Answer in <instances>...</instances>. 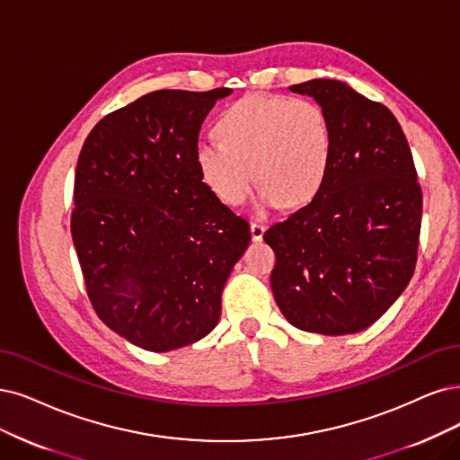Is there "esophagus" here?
Segmentation results:
<instances>
[{"mask_svg":"<svg viewBox=\"0 0 460 460\" xmlns=\"http://www.w3.org/2000/svg\"><path fill=\"white\" fill-rule=\"evenodd\" d=\"M250 231H252V241H261L263 233H265V226L258 224V221H253V224L250 226Z\"/></svg>","mask_w":460,"mask_h":460,"instance_id":"34e87169","label":"esophagus"}]
</instances>
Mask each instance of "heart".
I'll return each mask as SVG.
<instances>
[{"label": "heart", "instance_id": "heart-1", "mask_svg": "<svg viewBox=\"0 0 460 460\" xmlns=\"http://www.w3.org/2000/svg\"><path fill=\"white\" fill-rule=\"evenodd\" d=\"M216 130L221 140L197 146V166L212 193L231 207L246 200L256 178L265 202L299 207L328 176L333 136L313 100L250 94L221 113Z\"/></svg>", "mask_w": 460, "mask_h": 460}]
</instances>
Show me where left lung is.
<instances>
[{"instance_id":"8db88e82","label":"left lung","mask_w":460,"mask_h":460,"mask_svg":"<svg viewBox=\"0 0 460 460\" xmlns=\"http://www.w3.org/2000/svg\"><path fill=\"white\" fill-rule=\"evenodd\" d=\"M290 91L324 110L333 157L314 199L263 234L277 256L270 288L292 326L356 333L377 322L413 277L422 216L417 168L381 102L335 79Z\"/></svg>"}]
</instances>
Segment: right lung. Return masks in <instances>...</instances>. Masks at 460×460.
<instances>
[{"label":"right lung","mask_w":460,"mask_h":460,"mask_svg":"<svg viewBox=\"0 0 460 460\" xmlns=\"http://www.w3.org/2000/svg\"><path fill=\"white\" fill-rule=\"evenodd\" d=\"M231 89L153 91L108 113L84 140L72 239L98 318L166 352L210 333L250 226L202 181L199 132Z\"/></svg>","instance_id":"1"}]
</instances>
